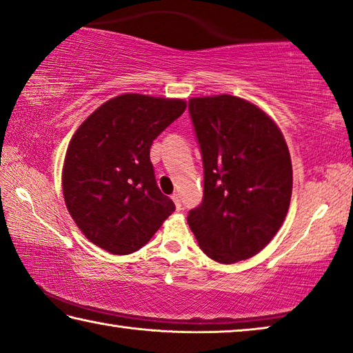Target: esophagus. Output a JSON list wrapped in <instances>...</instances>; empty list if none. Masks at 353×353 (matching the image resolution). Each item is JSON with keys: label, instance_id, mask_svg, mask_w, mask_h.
Returning a JSON list of instances; mask_svg holds the SVG:
<instances>
[{"label": "esophagus", "instance_id": "1", "mask_svg": "<svg viewBox=\"0 0 353 353\" xmlns=\"http://www.w3.org/2000/svg\"><path fill=\"white\" fill-rule=\"evenodd\" d=\"M171 199L174 201L176 209H177V210H182V201H181V196H179V193H174V194H172Z\"/></svg>", "mask_w": 353, "mask_h": 353}]
</instances>
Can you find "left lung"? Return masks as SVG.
<instances>
[{"mask_svg":"<svg viewBox=\"0 0 353 353\" xmlns=\"http://www.w3.org/2000/svg\"><path fill=\"white\" fill-rule=\"evenodd\" d=\"M204 163V198L190 210L199 248L220 264L264 250L286 220L292 161L283 132L261 106L220 94L190 99Z\"/></svg>","mask_w":353,"mask_h":353,"instance_id":"1","label":"left lung"}]
</instances>
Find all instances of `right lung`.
<instances>
[{
  "mask_svg": "<svg viewBox=\"0 0 353 353\" xmlns=\"http://www.w3.org/2000/svg\"><path fill=\"white\" fill-rule=\"evenodd\" d=\"M185 108L183 99L121 94L77 128L61 177L67 210L89 242L130 254L174 212L157 187L149 152Z\"/></svg>",
  "mask_w": 353,
  "mask_h": 353,
  "instance_id": "add662e5",
  "label": "right lung"
}]
</instances>
